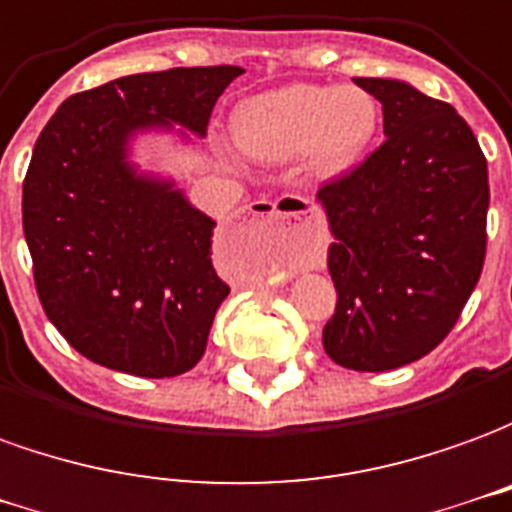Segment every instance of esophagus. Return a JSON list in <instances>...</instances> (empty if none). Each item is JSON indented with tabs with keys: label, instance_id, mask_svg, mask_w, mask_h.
Here are the masks:
<instances>
[{
	"label": "esophagus",
	"instance_id": "obj_1",
	"mask_svg": "<svg viewBox=\"0 0 512 512\" xmlns=\"http://www.w3.org/2000/svg\"><path fill=\"white\" fill-rule=\"evenodd\" d=\"M250 212H253L256 217H270V220H278V217H292V220H297V226L306 231L308 237L325 239V226H322L320 217L314 215V206L308 204L306 198L289 195V198H284L281 204H278V201H253ZM306 264L308 267H314L317 259H314V256H308Z\"/></svg>",
	"mask_w": 512,
	"mask_h": 512
}]
</instances>
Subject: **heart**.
Returning a JSON list of instances; mask_svg holds the SVG:
<instances>
[{"instance_id":"heart-1","label":"heart","mask_w":512,"mask_h":512,"mask_svg":"<svg viewBox=\"0 0 512 512\" xmlns=\"http://www.w3.org/2000/svg\"><path fill=\"white\" fill-rule=\"evenodd\" d=\"M375 129L378 104L355 88L286 85L242 101L231 112V137L242 154L262 162L308 154L320 176L353 168Z\"/></svg>"}]
</instances>
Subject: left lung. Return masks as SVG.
Listing matches in <instances>:
<instances>
[{"label":"left lung","instance_id":"left-lung-1","mask_svg":"<svg viewBox=\"0 0 512 512\" xmlns=\"http://www.w3.org/2000/svg\"><path fill=\"white\" fill-rule=\"evenodd\" d=\"M355 85L383 104L386 140L317 192L336 286L322 344L339 366L389 372L444 342L480 281L488 162L447 101L397 79Z\"/></svg>","mask_w":512,"mask_h":512}]
</instances>
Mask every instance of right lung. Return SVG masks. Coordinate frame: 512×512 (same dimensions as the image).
I'll return each mask as SVG.
<instances>
[{
	"mask_svg": "<svg viewBox=\"0 0 512 512\" xmlns=\"http://www.w3.org/2000/svg\"><path fill=\"white\" fill-rule=\"evenodd\" d=\"M239 65L132 74L74 93L43 126L24 179V237L46 317L93 364L176 378L201 361L228 284L215 220L170 179L137 173L129 140L173 123L204 137Z\"/></svg>",
	"mask_w": 512,
	"mask_h": 512,
	"instance_id": "add662e5",
	"label": "right lung"
}]
</instances>
